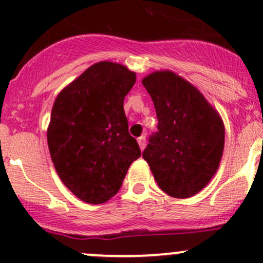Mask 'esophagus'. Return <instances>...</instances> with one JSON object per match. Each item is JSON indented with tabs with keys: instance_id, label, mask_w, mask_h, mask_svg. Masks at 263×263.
<instances>
[{
	"instance_id": "34e87169",
	"label": "esophagus",
	"mask_w": 263,
	"mask_h": 263,
	"mask_svg": "<svg viewBox=\"0 0 263 263\" xmlns=\"http://www.w3.org/2000/svg\"><path fill=\"white\" fill-rule=\"evenodd\" d=\"M137 142H138V146H140V149L143 151L144 147H146V138H144L143 136H142V137L138 138Z\"/></svg>"
}]
</instances>
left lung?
I'll use <instances>...</instances> for the list:
<instances>
[{"instance_id": "obj_1", "label": "left lung", "mask_w": 263, "mask_h": 263, "mask_svg": "<svg viewBox=\"0 0 263 263\" xmlns=\"http://www.w3.org/2000/svg\"><path fill=\"white\" fill-rule=\"evenodd\" d=\"M142 84L155 104L158 132L143 159L163 192L186 199L218 171L225 144L221 116L198 87L172 70H156Z\"/></svg>"}]
</instances>
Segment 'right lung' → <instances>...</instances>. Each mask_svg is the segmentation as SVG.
Listing matches in <instances>:
<instances>
[{
	"label": "right lung",
	"instance_id": "obj_1",
	"mask_svg": "<svg viewBox=\"0 0 263 263\" xmlns=\"http://www.w3.org/2000/svg\"><path fill=\"white\" fill-rule=\"evenodd\" d=\"M136 73L119 63H95L54 101L47 138L63 184L80 200L106 203L119 192L131 163L141 157L128 134L123 100Z\"/></svg>",
	"mask_w": 263,
	"mask_h": 263
}]
</instances>
